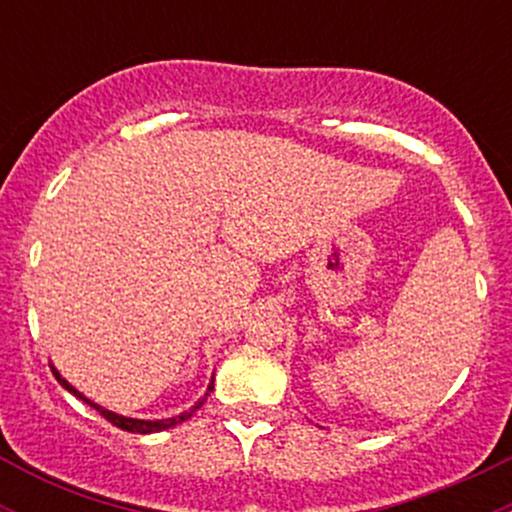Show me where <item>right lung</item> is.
I'll return each mask as SVG.
<instances>
[{
    "label": "right lung",
    "instance_id": "obj_1",
    "mask_svg": "<svg viewBox=\"0 0 512 512\" xmlns=\"http://www.w3.org/2000/svg\"><path fill=\"white\" fill-rule=\"evenodd\" d=\"M52 375H55L57 378V383H60L64 390H69L72 392L74 397H79V399H84V402L88 404V407H93L98 411V414L103 416V419H108L110 424L113 426H117V428H122V431H129V433H158V431H166V428H173V426H178V424H182V421H187L190 419L192 414H195V411L202 407L204 404V399H207V395L211 390H214V380H211L209 383V390H207V395H204L202 399H199V402L195 404V407H192L190 411H182L180 416H173V419H156V421H146V419H129V416H120V414H115V411H108V409H103L101 404H96V402H91V399H86L84 395H81L79 390H76V387H72L67 383V380L62 378L60 373H57V368L52 366Z\"/></svg>",
    "mask_w": 512,
    "mask_h": 512
}]
</instances>
